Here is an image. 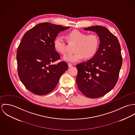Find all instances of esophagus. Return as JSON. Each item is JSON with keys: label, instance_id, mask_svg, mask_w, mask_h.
Wrapping results in <instances>:
<instances>
[{"label": "esophagus", "instance_id": "34e87169", "mask_svg": "<svg viewBox=\"0 0 135 135\" xmlns=\"http://www.w3.org/2000/svg\"><path fill=\"white\" fill-rule=\"evenodd\" d=\"M68 67H69V68H70V67H71L73 66V65L72 64H71V63H68Z\"/></svg>", "mask_w": 135, "mask_h": 135}]
</instances>
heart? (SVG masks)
I'll return each mask as SVG.
<instances>
[{
	"label": "heart",
	"instance_id": "heart-1",
	"mask_svg": "<svg viewBox=\"0 0 135 135\" xmlns=\"http://www.w3.org/2000/svg\"><path fill=\"white\" fill-rule=\"evenodd\" d=\"M66 39L69 42L75 43L74 54H68L63 57V60L69 62H76L84 57L86 59L93 57L96 53L99 45L98 37L94 33L89 34L80 30H73L66 34ZM55 50L60 54L66 52V42L61 36H57L53 42Z\"/></svg>",
	"mask_w": 135,
	"mask_h": 135
}]
</instances>
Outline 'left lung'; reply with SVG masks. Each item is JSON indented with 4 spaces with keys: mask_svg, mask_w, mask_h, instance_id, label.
I'll return each mask as SVG.
<instances>
[{
    "mask_svg": "<svg viewBox=\"0 0 135 135\" xmlns=\"http://www.w3.org/2000/svg\"><path fill=\"white\" fill-rule=\"evenodd\" d=\"M84 30L95 32L100 44L90 60L76 65V82L83 94L96 98L109 92L117 83L122 64L120 46L118 38L105 27L94 26Z\"/></svg>",
    "mask_w": 135,
    "mask_h": 135,
    "instance_id": "8db88e82",
    "label": "left lung"
}]
</instances>
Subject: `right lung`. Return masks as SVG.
<instances>
[{"label": "right lung", "mask_w": 135, "mask_h": 135, "mask_svg": "<svg viewBox=\"0 0 135 135\" xmlns=\"http://www.w3.org/2000/svg\"><path fill=\"white\" fill-rule=\"evenodd\" d=\"M69 28L45 22L38 24L24 35L17 50L18 75L32 93L44 95L52 91L68 69L65 61L52 62L60 59L54 48V40L59 33Z\"/></svg>", "instance_id": "add662e5"}]
</instances>
